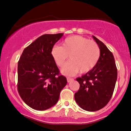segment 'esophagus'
Listing matches in <instances>:
<instances>
[{
	"instance_id": "1",
	"label": "esophagus",
	"mask_w": 131,
	"mask_h": 131,
	"mask_svg": "<svg viewBox=\"0 0 131 131\" xmlns=\"http://www.w3.org/2000/svg\"><path fill=\"white\" fill-rule=\"evenodd\" d=\"M67 82H68V83L71 82V81H72L73 80V78H69V77L67 78Z\"/></svg>"
}]
</instances>
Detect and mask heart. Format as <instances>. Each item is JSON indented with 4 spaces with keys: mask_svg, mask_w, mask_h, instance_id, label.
Listing matches in <instances>:
<instances>
[{
    "mask_svg": "<svg viewBox=\"0 0 131 131\" xmlns=\"http://www.w3.org/2000/svg\"><path fill=\"white\" fill-rule=\"evenodd\" d=\"M51 53L59 67H62L69 56L70 61L61 69V73L67 76H73L79 72H90L96 66L101 54L99 46L95 41L80 35L66 38L61 46H54Z\"/></svg>",
    "mask_w": 131,
    "mask_h": 131,
    "instance_id": "b5f03b06",
    "label": "heart"
}]
</instances>
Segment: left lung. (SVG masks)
<instances>
[{"label": "left lung", "instance_id": "obj_1", "mask_svg": "<svg viewBox=\"0 0 131 131\" xmlns=\"http://www.w3.org/2000/svg\"><path fill=\"white\" fill-rule=\"evenodd\" d=\"M100 49V58L96 66L81 77L76 78L80 89L75 100L81 108L94 112L108 104L117 80V69L113 54L104 43L93 36Z\"/></svg>", "mask_w": 131, "mask_h": 131}]
</instances>
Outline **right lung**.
<instances>
[{
	"label": "right lung",
	"mask_w": 131,
	"mask_h": 131,
	"mask_svg": "<svg viewBox=\"0 0 131 131\" xmlns=\"http://www.w3.org/2000/svg\"><path fill=\"white\" fill-rule=\"evenodd\" d=\"M64 35L44 34L26 47L18 64V90L32 108L45 110L58 102L67 78L52 58L51 50Z\"/></svg>",
	"instance_id": "right-lung-1"
}]
</instances>
